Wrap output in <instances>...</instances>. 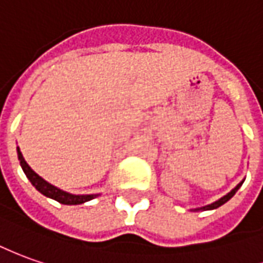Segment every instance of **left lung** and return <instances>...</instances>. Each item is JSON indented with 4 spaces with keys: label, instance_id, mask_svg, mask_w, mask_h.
<instances>
[{
    "label": "left lung",
    "instance_id": "left-lung-1",
    "mask_svg": "<svg viewBox=\"0 0 263 263\" xmlns=\"http://www.w3.org/2000/svg\"><path fill=\"white\" fill-rule=\"evenodd\" d=\"M242 184H243V181H242V183L237 184L236 187H235V189H233L232 192L228 193V194H226L224 197H221L220 200H217V201H214V203H212V204H209V206H206V207H201V209H197V210H212V209H217V207L221 206V204H224V203H226L228 200H230V199H232V197H233V196H235V193L237 192V189H239V187H240Z\"/></svg>",
    "mask_w": 263,
    "mask_h": 263
}]
</instances>
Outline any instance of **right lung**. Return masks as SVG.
I'll use <instances>...</instances> for the list:
<instances>
[{
  "label": "right lung",
  "instance_id": "1",
  "mask_svg": "<svg viewBox=\"0 0 263 263\" xmlns=\"http://www.w3.org/2000/svg\"><path fill=\"white\" fill-rule=\"evenodd\" d=\"M17 153H18V160H20V164H21V168H23V171L26 173L27 178H28L34 187H35L39 192L42 193V194H44L46 197H50V199L56 200V201L62 203V204H82V203L89 201V200H92L96 197V194L76 196V194L66 193L63 192V190H60V189L54 187V185H51V184L47 183L46 180H43L42 177L39 176V174H35L33 170L30 168V165H28V164L26 162V160H24V157H23V154H21L20 148H17Z\"/></svg>",
  "mask_w": 263,
  "mask_h": 263
}]
</instances>
